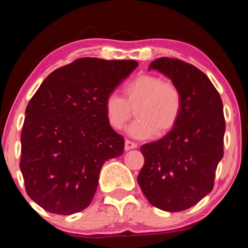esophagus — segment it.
Instances as JSON below:
<instances>
[{
	"label": "esophagus",
	"instance_id": "obj_1",
	"mask_svg": "<svg viewBox=\"0 0 248 248\" xmlns=\"http://www.w3.org/2000/svg\"><path fill=\"white\" fill-rule=\"evenodd\" d=\"M137 146H138L137 143H134V142L130 141V140H125V142H124V150H125V151L136 149Z\"/></svg>",
	"mask_w": 248,
	"mask_h": 248
}]
</instances>
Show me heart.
<instances>
[{"mask_svg": "<svg viewBox=\"0 0 248 248\" xmlns=\"http://www.w3.org/2000/svg\"><path fill=\"white\" fill-rule=\"evenodd\" d=\"M124 98L109 94L104 103L105 116L109 125L120 130L132 118L128 133L136 139L163 137L178 123L182 114L183 98L174 83L154 74H141L124 87Z\"/></svg>", "mask_w": 248, "mask_h": 248, "instance_id": "obj_1", "label": "heart"}]
</instances>
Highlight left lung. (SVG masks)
I'll list each match as a JSON object with an SVG mask.
<instances>
[{
	"label": "left lung",
	"mask_w": 248,
	"mask_h": 248,
	"mask_svg": "<svg viewBox=\"0 0 248 248\" xmlns=\"http://www.w3.org/2000/svg\"><path fill=\"white\" fill-rule=\"evenodd\" d=\"M151 69L178 87L183 108L173 130L141 146L144 165L138 183L151 204L178 212L198 203L215 185L223 157V104L209 78L192 64L163 57L151 62Z\"/></svg>",
	"instance_id": "8db88e82"
}]
</instances>
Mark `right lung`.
<instances>
[{
  "label": "right lung",
  "mask_w": 248,
  "mask_h": 248,
  "mask_svg": "<svg viewBox=\"0 0 248 248\" xmlns=\"http://www.w3.org/2000/svg\"><path fill=\"white\" fill-rule=\"evenodd\" d=\"M137 66L78 59L50 73L28 103L19 167L27 195L46 211L69 216L89 207L104 163L123 154L124 139L109 125L104 103Z\"/></svg>",
  "instance_id": "obj_1"
}]
</instances>
